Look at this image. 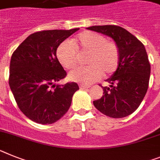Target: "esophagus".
<instances>
[{"mask_svg": "<svg viewBox=\"0 0 160 160\" xmlns=\"http://www.w3.org/2000/svg\"><path fill=\"white\" fill-rule=\"evenodd\" d=\"M79 87H80L81 89H87V88H90V86L82 85V84H81V85L79 86Z\"/></svg>", "mask_w": 160, "mask_h": 160, "instance_id": "esophagus-1", "label": "esophagus"}]
</instances>
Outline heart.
<instances>
[{
    "instance_id": "heart-1",
    "label": "heart",
    "mask_w": 160,
    "mask_h": 160,
    "mask_svg": "<svg viewBox=\"0 0 160 160\" xmlns=\"http://www.w3.org/2000/svg\"><path fill=\"white\" fill-rule=\"evenodd\" d=\"M89 53L87 63L88 66L78 68L69 73L71 81L91 84L105 76L115 73L119 66L120 52L113 41L108 40L103 35L84 31L79 34L74 41H65L57 48V55L61 64L66 69H73L79 62V53Z\"/></svg>"
}]
</instances>
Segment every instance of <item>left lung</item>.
Returning <instances> with one entry per match:
<instances>
[{
  "mask_svg": "<svg viewBox=\"0 0 160 160\" xmlns=\"http://www.w3.org/2000/svg\"><path fill=\"white\" fill-rule=\"evenodd\" d=\"M87 30L111 37L118 46L119 66L105 81L103 96L93 101L94 106L104 115L122 118L139 107L148 89L151 65L142 42L123 27L114 25L93 26Z\"/></svg>",
  "mask_w": 160,
  "mask_h": 160,
  "instance_id": "left-lung-1",
  "label": "left lung"
}]
</instances>
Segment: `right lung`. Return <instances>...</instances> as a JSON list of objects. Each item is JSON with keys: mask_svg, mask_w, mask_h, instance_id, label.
Segmentation results:
<instances>
[{"mask_svg": "<svg viewBox=\"0 0 160 160\" xmlns=\"http://www.w3.org/2000/svg\"><path fill=\"white\" fill-rule=\"evenodd\" d=\"M49 30L30 35L13 52L9 83L17 104L30 120L42 125L52 124L68 112L76 82L55 85L66 76L57 57V49L78 31ZM52 86L56 87L53 90Z\"/></svg>", "mask_w": 160, "mask_h": 160, "instance_id": "add662e5", "label": "right lung"}]
</instances>
